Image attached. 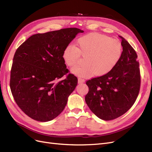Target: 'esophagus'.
I'll return each mask as SVG.
<instances>
[{
    "instance_id": "1",
    "label": "esophagus",
    "mask_w": 152,
    "mask_h": 152,
    "mask_svg": "<svg viewBox=\"0 0 152 152\" xmlns=\"http://www.w3.org/2000/svg\"><path fill=\"white\" fill-rule=\"evenodd\" d=\"M84 82H85V80L84 79H82V78H80V77L78 78V82H79V83H80V84L84 83Z\"/></svg>"
}]
</instances>
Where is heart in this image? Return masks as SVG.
Here are the masks:
<instances>
[{
	"label": "heart",
	"instance_id": "1",
	"mask_svg": "<svg viewBox=\"0 0 152 152\" xmlns=\"http://www.w3.org/2000/svg\"><path fill=\"white\" fill-rule=\"evenodd\" d=\"M122 45L120 40L98 34L81 37L77 46L69 44L63 51V59L68 66L72 67L79 63L81 56L86 57L83 65L72 69L76 75L90 77L94 74L102 76L111 72L121 60Z\"/></svg>",
	"mask_w": 152,
	"mask_h": 152
}]
</instances>
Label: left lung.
I'll use <instances>...</instances> for the list:
<instances>
[{"instance_id": "obj_1", "label": "left lung", "mask_w": 152, "mask_h": 152, "mask_svg": "<svg viewBox=\"0 0 152 152\" xmlns=\"http://www.w3.org/2000/svg\"><path fill=\"white\" fill-rule=\"evenodd\" d=\"M122 39V55L113 70L86 81L89 92L85 100L90 110L104 121H112L126 113L134 104L141 85L140 64L135 50Z\"/></svg>"}]
</instances>
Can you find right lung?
<instances>
[{"label": "right lung", "instance_id": "add662e5", "mask_svg": "<svg viewBox=\"0 0 152 152\" xmlns=\"http://www.w3.org/2000/svg\"><path fill=\"white\" fill-rule=\"evenodd\" d=\"M82 30L68 28L31 35L16 50L10 88L15 102L35 121L48 122L65 108L77 85L63 59L66 46ZM65 75L66 78L59 80Z\"/></svg>", "mask_w": 152, "mask_h": 152}]
</instances>
